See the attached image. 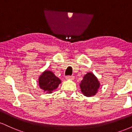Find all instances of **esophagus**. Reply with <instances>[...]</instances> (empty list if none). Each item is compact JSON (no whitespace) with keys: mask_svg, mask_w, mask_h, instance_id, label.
<instances>
[{"mask_svg":"<svg viewBox=\"0 0 132 132\" xmlns=\"http://www.w3.org/2000/svg\"><path fill=\"white\" fill-rule=\"evenodd\" d=\"M66 79L67 80H74L75 79V76H68L66 77Z\"/></svg>","mask_w":132,"mask_h":132,"instance_id":"34e87169","label":"esophagus"}]
</instances>
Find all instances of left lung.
Returning <instances> with one entry per match:
<instances>
[{"label":"left lung","instance_id":"obj_1","mask_svg":"<svg viewBox=\"0 0 132 132\" xmlns=\"http://www.w3.org/2000/svg\"><path fill=\"white\" fill-rule=\"evenodd\" d=\"M100 82L97 77L92 72H87L83 77L79 86L82 93L86 97L94 96L98 92Z\"/></svg>","mask_w":132,"mask_h":132}]
</instances>
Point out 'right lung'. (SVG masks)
I'll use <instances>...</instances> for the list:
<instances>
[{
	"label": "right lung",
	"instance_id": "obj_1",
	"mask_svg": "<svg viewBox=\"0 0 132 132\" xmlns=\"http://www.w3.org/2000/svg\"><path fill=\"white\" fill-rule=\"evenodd\" d=\"M61 82V80L56 76L52 71L48 70L44 71L38 79L40 89L46 94L52 93Z\"/></svg>",
	"mask_w": 132,
	"mask_h": 132
}]
</instances>
